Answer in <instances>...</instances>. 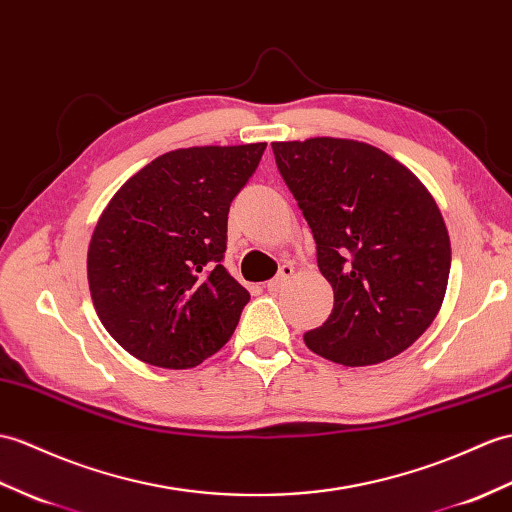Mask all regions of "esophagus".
<instances>
[{
    "instance_id": "1",
    "label": "esophagus",
    "mask_w": 512,
    "mask_h": 512,
    "mask_svg": "<svg viewBox=\"0 0 512 512\" xmlns=\"http://www.w3.org/2000/svg\"><path fill=\"white\" fill-rule=\"evenodd\" d=\"M294 275V268L290 266V264H283L281 268H279V272H277V277L275 279H270L268 283H266V290L268 292H279L285 283H288V279Z\"/></svg>"
}]
</instances>
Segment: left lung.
Instances as JSON below:
<instances>
[{
	"label": "left lung",
	"mask_w": 512,
	"mask_h": 512,
	"mask_svg": "<svg viewBox=\"0 0 512 512\" xmlns=\"http://www.w3.org/2000/svg\"><path fill=\"white\" fill-rule=\"evenodd\" d=\"M272 152L334 288V310L305 344L344 366L395 358L432 325L447 290L451 248L434 198L362 141H275Z\"/></svg>",
	"instance_id": "1"
}]
</instances>
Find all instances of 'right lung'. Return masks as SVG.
<instances>
[{
	"instance_id": "1",
	"label": "right lung",
	"mask_w": 512,
	"mask_h": 512,
	"mask_svg": "<svg viewBox=\"0 0 512 512\" xmlns=\"http://www.w3.org/2000/svg\"><path fill=\"white\" fill-rule=\"evenodd\" d=\"M266 144L165 152L113 196L87 275L106 331L137 360L192 368L220 351L251 294L224 268L233 198Z\"/></svg>"
}]
</instances>
